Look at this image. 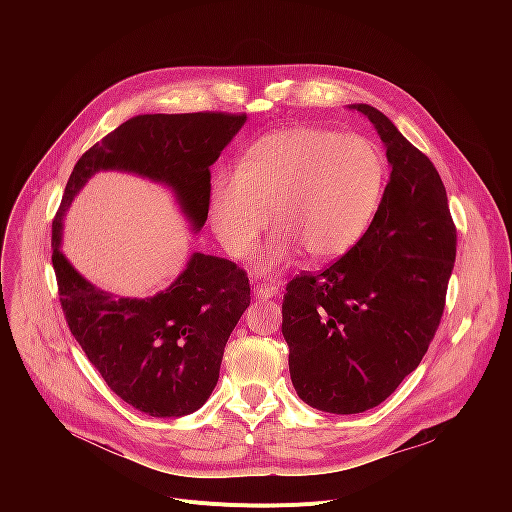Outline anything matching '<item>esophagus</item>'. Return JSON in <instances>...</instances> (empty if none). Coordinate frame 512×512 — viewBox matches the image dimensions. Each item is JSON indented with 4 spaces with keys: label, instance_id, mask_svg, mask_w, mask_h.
Segmentation results:
<instances>
[{
    "label": "esophagus",
    "instance_id": "34e87169",
    "mask_svg": "<svg viewBox=\"0 0 512 512\" xmlns=\"http://www.w3.org/2000/svg\"><path fill=\"white\" fill-rule=\"evenodd\" d=\"M255 294L261 300H269V298H277L279 296V287L273 283H261L255 287Z\"/></svg>",
    "mask_w": 512,
    "mask_h": 512
}]
</instances>
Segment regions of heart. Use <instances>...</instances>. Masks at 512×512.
I'll return each mask as SVG.
<instances>
[{"label": "heart", "mask_w": 512, "mask_h": 512, "mask_svg": "<svg viewBox=\"0 0 512 512\" xmlns=\"http://www.w3.org/2000/svg\"><path fill=\"white\" fill-rule=\"evenodd\" d=\"M389 164L362 135L324 127H289L257 139L239 172L212 182L210 221L227 253L247 259L261 231L277 227L259 255V271L287 267L304 249L316 261L348 253L381 208Z\"/></svg>", "instance_id": "b5f03b06"}]
</instances>
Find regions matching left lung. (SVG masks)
Returning a JSON list of instances; mask_svg holds the SVG:
<instances>
[{"instance_id": "8db88e82", "label": "left lung", "mask_w": 512, "mask_h": 512, "mask_svg": "<svg viewBox=\"0 0 512 512\" xmlns=\"http://www.w3.org/2000/svg\"><path fill=\"white\" fill-rule=\"evenodd\" d=\"M391 178L371 229L320 273L285 287L281 332L302 401L350 415L383 403L425 356L446 308L456 225L431 160L371 105Z\"/></svg>"}]
</instances>
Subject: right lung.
<instances>
[{
    "mask_svg": "<svg viewBox=\"0 0 512 512\" xmlns=\"http://www.w3.org/2000/svg\"><path fill=\"white\" fill-rule=\"evenodd\" d=\"M245 119V113L200 111L121 123L75 164L52 221V267L72 336L109 389L152 417H182L206 403L227 340L251 304L249 277L229 259L194 253L158 296L117 298L66 261L62 218L95 172L123 170L168 184L198 231L208 216L210 166Z\"/></svg>",
    "mask_w": 512,
    "mask_h": 512,
    "instance_id": "add662e5",
    "label": "right lung"
}]
</instances>
